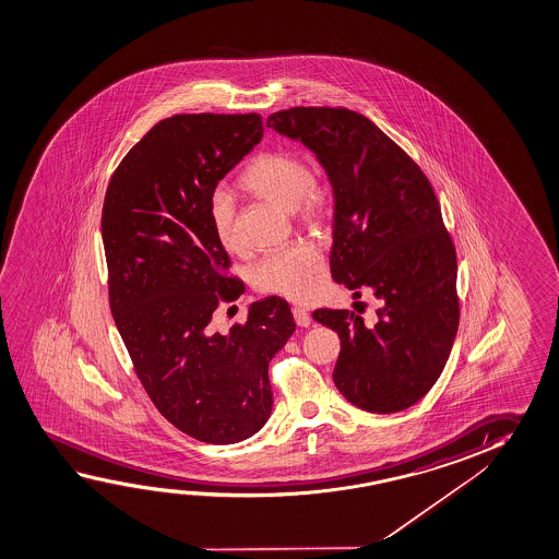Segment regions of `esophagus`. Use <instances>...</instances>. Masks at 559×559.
<instances>
[{"label":"esophagus","mask_w":559,"mask_h":559,"mask_svg":"<svg viewBox=\"0 0 559 559\" xmlns=\"http://www.w3.org/2000/svg\"><path fill=\"white\" fill-rule=\"evenodd\" d=\"M293 320L297 322V326H309L310 314L301 307H293Z\"/></svg>","instance_id":"obj_1"}]
</instances>
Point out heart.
<instances>
[{"mask_svg":"<svg viewBox=\"0 0 559 559\" xmlns=\"http://www.w3.org/2000/svg\"><path fill=\"white\" fill-rule=\"evenodd\" d=\"M242 190L270 204L292 210L302 227L322 229L332 222V195L307 160L292 150L258 153L239 178ZM207 217L223 249H239L237 210L229 192L215 190L207 200ZM326 280L324 252L317 240H297L260 258L252 270L258 292L275 293L293 301H309Z\"/></svg>","mask_w":559,"mask_h":559,"instance_id":"heart-1","label":"heart"}]
</instances>
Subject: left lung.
<instances>
[{"label": "left lung", "instance_id": "8db88e82", "mask_svg": "<svg viewBox=\"0 0 559 559\" xmlns=\"http://www.w3.org/2000/svg\"><path fill=\"white\" fill-rule=\"evenodd\" d=\"M267 128L317 153L336 198L332 277L355 297L371 289L379 301L372 326L349 310L312 312L342 340L337 390L374 414L414 406L441 377L461 320L456 249L429 178L346 107L287 108Z\"/></svg>", "mask_w": 559, "mask_h": 559}]
</instances>
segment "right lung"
Returning <instances> with one entry per match:
<instances>
[{"instance_id":"right-lung-1","label":"right lung","mask_w":559,"mask_h":559,"mask_svg":"<svg viewBox=\"0 0 559 559\" xmlns=\"http://www.w3.org/2000/svg\"><path fill=\"white\" fill-rule=\"evenodd\" d=\"M262 133L257 112L165 118L126 153L103 204L108 302L133 371L160 416L204 443H239L264 427L267 365L295 332L277 295L252 302L227 334L210 326L245 284L207 200Z\"/></svg>"}]
</instances>
